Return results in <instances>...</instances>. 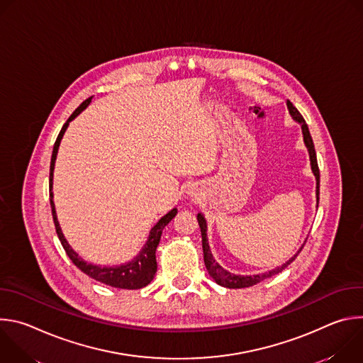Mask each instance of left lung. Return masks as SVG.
Wrapping results in <instances>:
<instances>
[{
  "instance_id": "left-lung-1",
  "label": "left lung",
  "mask_w": 363,
  "mask_h": 363,
  "mask_svg": "<svg viewBox=\"0 0 363 363\" xmlns=\"http://www.w3.org/2000/svg\"><path fill=\"white\" fill-rule=\"evenodd\" d=\"M287 109H289V113L291 115L293 121H296L300 126H301V132H303V140H304V145L308 150V158H310V165H312V172L313 175L316 177V206H319V185H320V174H319V167H318V160H316V150H315V145H313V139L312 136H310V132H308V128H307V123L306 121L303 119V116L300 115V112L293 106V103L290 100H287ZM196 220H198V224H199V228H201V235H202V251H203V263H205V267L206 270H208V274L216 280L217 284L223 286V287H227V289H244V287H250V286H254L257 283L263 281L264 279H269L274 274H279L280 272H283L290 263H293L294 258L297 257V254L301 251L303 245L300 247V250L291 257L289 258V260L270 270V272H266V273H262V274H252V276H241V274H233L227 270H224L217 262L216 258L213 257L211 254V250H210V244H208V238H206V220L205 217L198 213L196 216Z\"/></svg>"
}]
</instances>
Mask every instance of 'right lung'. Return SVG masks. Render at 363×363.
<instances>
[{"label":"right lung","mask_w":363,"mask_h":363,"mask_svg":"<svg viewBox=\"0 0 363 363\" xmlns=\"http://www.w3.org/2000/svg\"><path fill=\"white\" fill-rule=\"evenodd\" d=\"M91 101V97L86 99L82 105L72 113V116L67 119V122L63 125L55 147H53V155H51V162H50V205H51V214H53V220H55V225H56V231L59 235V240L63 245V248L66 250V254L70 257V260L73 262V264L82 270L84 274H87L89 277L94 279L96 281H100L106 286H112L116 289H126V290H136V289H142L145 286H147L153 277L155 273H157V247L161 241V235L164 228L172 221V218H175L178 210L172 208L167 216H164L157 224H155L150 231H149V237L145 242V245L140 248L139 254L136 257H133V260L119 264V266H99V264H91L84 262L83 258L70 247V244L67 242V240L65 238V234L60 228L59 220H57V214H56V205H55V195H53V172H55V164H56V158H57V152H59V146L60 142L63 139V135L66 132V129L69 128L70 122L77 118Z\"/></svg>","instance_id":"1"}]
</instances>
